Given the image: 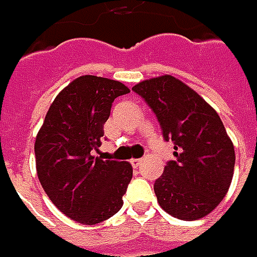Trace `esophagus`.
Segmentation results:
<instances>
[{"instance_id": "1", "label": "esophagus", "mask_w": 257, "mask_h": 257, "mask_svg": "<svg viewBox=\"0 0 257 257\" xmlns=\"http://www.w3.org/2000/svg\"><path fill=\"white\" fill-rule=\"evenodd\" d=\"M130 163H132V166H133L134 169H137V167L142 164V159H132V160H130Z\"/></svg>"}]
</instances>
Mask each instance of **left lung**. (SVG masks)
Returning <instances> with one entry per match:
<instances>
[{
    "label": "left lung",
    "instance_id": "8db88e82",
    "mask_svg": "<svg viewBox=\"0 0 257 257\" xmlns=\"http://www.w3.org/2000/svg\"><path fill=\"white\" fill-rule=\"evenodd\" d=\"M153 110L176 159L154 183L157 202L180 220H197L217 207L230 187L234 147L216 110L173 75L133 87Z\"/></svg>",
    "mask_w": 257,
    "mask_h": 257
}]
</instances>
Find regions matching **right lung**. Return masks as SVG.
<instances>
[{
  "mask_svg": "<svg viewBox=\"0 0 257 257\" xmlns=\"http://www.w3.org/2000/svg\"><path fill=\"white\" fill-rule=\"evenodd\" d=\"M127 93L120 81L81 75L55 97L35 137L38 180L55 207L75 222H103L123 206L132 164L91 152L101 144L114 98Z\"/></svg>",
  "mask_w": 257,
  "mask_h": 257,
  "instance_id": "right-lung-1",
  "label": "right lung"
}]
</instances>
